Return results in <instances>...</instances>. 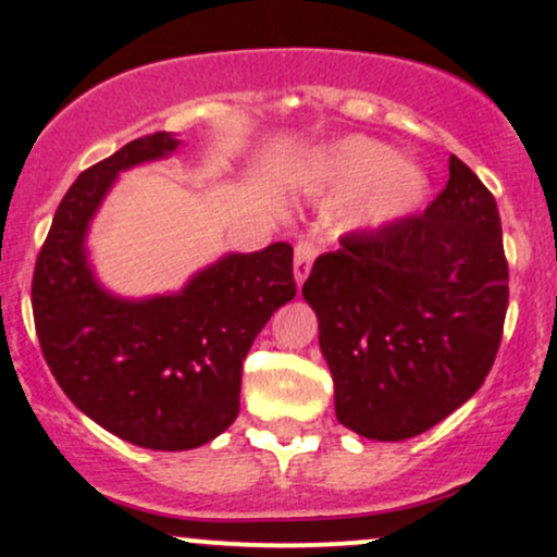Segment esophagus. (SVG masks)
I'll list each match as a JSON object with an SVG mask.
<instances>
[{"mask_svg":"<svg viewBox=\"0 0 557 557\" xmlns=\"http://www.w3.org/2000/svg\"><path fill=\"white\" fill-rule=\"evenodd\" d=\"M317 257V246L311 240H298L296 243V257H293V272H296V283L304 285V280L309 277L311 261Z\"/></svg>","mask_w":557,"mask_h":557,"instance_id":"esophagus-1","label":"esophagus"}]
</instances>
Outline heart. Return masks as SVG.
<instances>
[{
  "instance_id": "b5f03b06",
  "label": "heart",
  "mask_w": 557,
  "mask_h": 557,
  "mask_svg": "<svg viewBox=\"0 0 557 557\" xmlns=\"http://www.w3.org/2000/svg\"><path fill=\"white\" fill-rule=\"evenodd\" d=\"M311 185L350 196L345 222L359 230H382L413 214L430 181L413 159L389 154L372 138H345L322 149L311 164Z\"/></svg>"
}]
</instances>
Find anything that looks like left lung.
<instances>
[{"label": "left lung", "mask_w": 557, "mask_h": 557, "mask_svg": "<svg viewBox=\"0 0 557 557\" xmlns=\"http://www.w3.org/2000/svg\"><path fill=\"white\" fill-rule=\"evenodd\" d=\"M335 413L380 443L417 437L482 387L500 348L508 261L495 198L458 157L424 214L356 230L304 283Z\"/></svg>", "instance_id": "1"}]
</instances>
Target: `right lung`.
<instances>
[{"label":"right lung","instance_id":"add662e5","mask_svg":"<svg viewBox=\"0 0 557 557\" xmlns=\"http://www.w3.org/2000/svg\"><path fill=\"white\" fill-rule=\"evenodd\" d=\"M151 133L81 172L36 259L30 304L44 359L75 406L151 450H190L238 417L240 369L257 335L296 296L290 243L227 253L181 293L127 300L94 277L86 235L123 170L170 157Z\"/></svg>","mask_w":557,"mask_h":557}]
</instances>
